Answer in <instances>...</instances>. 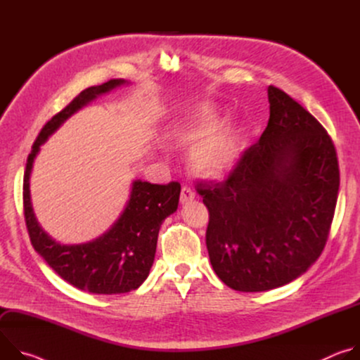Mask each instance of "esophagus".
<instances>
[{
    "label": "esophagus",
    "instance_id": "obj_1",
    "mask_svg": "<svg viewBox=\"0 0 360 360\" xmlns=\"http://www.w3.org/2000/svg\"><path fill=\"white\" fill-rule=\"evenodd\" d=\"M193 198H195V192H193V189H192L191 186H188V185H184V186H182V189H181V196H179L181 203H186V202L192 200Z\"/></svg>",
    "mask_w": 360,
    "mask_h": 360
}]
</instances>
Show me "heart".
<instances>
[{
    "mask_svg": "<svg viewBox=\"0 0 360 360\" xmlns=\"http://www.w3.org/2000/svg\"><path fill=\"white\" fill-rule=\"evenodd\" d=\"M218 124L217 110L203 105L181 120L175 129L179 141L195 143L191 152L192 167L207 176H215L229 169L239 150L235 134Z\"/></svg>",
    "mask_w": 360,
    "mask_h": 360,
    "instance_id": "heart-1",
    "label": "heart"
}]
</instances>
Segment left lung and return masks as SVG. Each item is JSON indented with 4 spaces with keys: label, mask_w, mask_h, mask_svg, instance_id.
Returning a JSON list of instances; mask_svg holds the SVG:
<instances>
[{
    "label": "left lung",
    "mask_w": 360,
    "mask_h": 360,
    "mask_svg": "<svg viewBox=\"0 0 360 360\" xmlns=\"http://www.w3.org/2000/svg\"><path fill=\"white\" fill-rule=\"evenodd\" d=\"M269 121L226 179L198 181L210 211L207 248L231 289L264 292L306 272L335 215L339 164L323 125L285 91L268 88Z\"/></svg>",
    "instance_id": "obj_1"
}]
</instances>
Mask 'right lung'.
I'll list each match as a JSON object with an SVG mask.
<instances>
[{
	"instance_id": "right-lung-1",
	"label": "right lung",
	"mask_w": 360,
	"mask_h": 360,
	"mask_svg": "<svg viewBox=\"0 0 360 360\" xmlns=\"http://www.w3.org/2000/svg\"><path fill=\"white\" fill-rule=\"evenodd\" d=\"M124 82L122 79H110L79 92L63 111L42 127L24 172V218L34 249L65 282L91 293H127L142 285L155 258L160 228L165 218L178 208L181 184L172 181L158 185L135 181L125 211L107 233L84 245H60L44 232L34 217L30 174L39 146L51 134L96 95Z\"/></svg>"
}]
</instances>
